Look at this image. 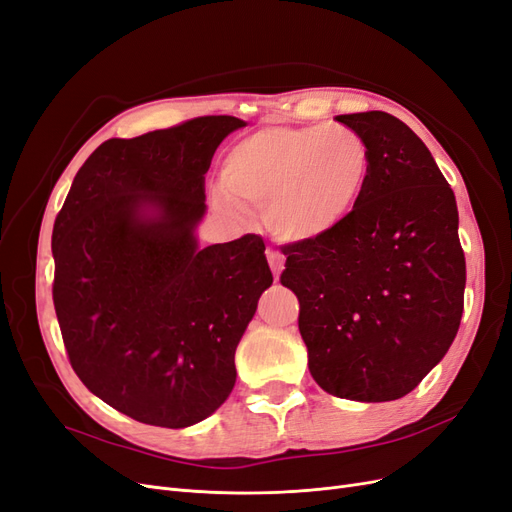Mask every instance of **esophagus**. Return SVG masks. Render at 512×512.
Segmentation results:
<instances>
[{"label":"esophagus","instance_id":"esophagus-1","mask_svg":"<svg viewBox=\"0 0 512 512\" xmlns=\"http://www.w3.org/2000/svg\"><path fill=\"white\" fill-rule=\"evenodd\" d=\"M267 260H269V267H271L273 275L280 277V273H282V269H284V262H286L284 254L273 250V247H267Z\"/></svg>","mask_w":512,"mask_h":512}]
</instances>
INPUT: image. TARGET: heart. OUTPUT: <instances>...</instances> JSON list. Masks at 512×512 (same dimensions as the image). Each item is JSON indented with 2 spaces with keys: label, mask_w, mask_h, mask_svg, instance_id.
Wrapping results in <instances>:
<instances>
[{
  "label": "heart",
  "mask_w": 512,
  "mask_h": 512,
  "mask_svg": "<svg viewBox=\"0 0 512 512\" xmlns=\"http://www.w3.org/2000/svg\"><path fill=\"white\" fill-rule=\"evenodd\" d=\"M371 173L365 138L346 126H269L241 138L222 164V209L265 207L277 239L333 235L359 209Z\"/></svg>",
  "instance_id": "b5f03b06"
}]
</instances>
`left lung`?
I'll return each instance as SVG.
<instances>
[{"label":"left lung","mask_w":512,"mask_h":512,"mask_svg":"<svg viewBox=\"0 0 512 512\" xmlns=\"http://www.w3.org/2000/svg\"><path fill=\"white\" fill-rule=\"evenodd\" d=\"M371 153L365 196L333 235L286 247L280 277L299 299V331L320 389L393 401L451 348L466 256L451 185L425 143L382 111L337 115Z\"/></svg>","instance_id":"1"}]
</instances>
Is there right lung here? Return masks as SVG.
I'll use <instances>...</instances> for the list:
<instances>
[{
    "label": "right lung",
    "mask_w": 512,
    "mask_h": 512,
    "mask_svg": "<svg viewBox=\"0 0 512 512\" xmlns=\"http://www.w3.org/2000/svg\"><path fill=\"white\" fill-rule=\"evenodd\" d=\"M245 123L207 115L102 143L53 226V303L76 376L138 423L181 429L218 410L235 350L273 284L258 235L200 250L205 175Z\"/></svg>",
    "instance_id": "add662e5"
}]
</instances>
